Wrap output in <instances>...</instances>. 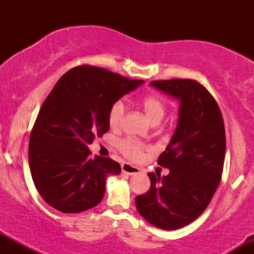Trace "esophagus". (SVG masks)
Instances as JSON below:
<instances>
[{
	"instance_id": "obj_1",
	"label": "esophagus",
	"mask_w": 254,
	"mask_h": 254,
	"mask_svg": "<svg viewBox=\"0 0 254 254\" xmlns=\"http://www.w3.org/2000/svg\"><path fill=\"white\" fill-rule=\"evenodd\" d=\"M122 171H123L125 174H129V176L139 173V168L136 167V166L130 165V164H123V165H122Z\"/></svg>"
}]
</instances>
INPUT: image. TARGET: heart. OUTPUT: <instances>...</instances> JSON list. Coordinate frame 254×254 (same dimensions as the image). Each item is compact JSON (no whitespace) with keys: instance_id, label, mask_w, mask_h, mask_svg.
<instances>
[{"instance_id":"1","label":"heart","mask_w":254,"mask_h":254,"mask_svg":"<svg viewBox=\"0 0 254 254\" xmlns=\"http://www.w3.org/2000/svg\"><path fill=\"white\" fill-rule=\"evenodd\" d=\"M143 109L147 117L150 119L151 123L155 122H161L165 116V105L162 100L156 95H148L142 101ZM125 115V104L122 100L116 101L109 111V123L112 127H121ZM119 149L124 153V155L132 160H138L143 156L144 145L135 139L127 138L119 142Z\"/></svg>"}]
</instances>
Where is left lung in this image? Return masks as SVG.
Instances as JSON below:
<instances>
[{
    "mask_svg": "<svg viewBox=\"0 0 254 254\" xmlns=\"http://www.w3.org/2000/svg\"><path fill=\"white\" fill-rule=\"evenodd\" d=\"M150 86L177 99L179 112L176 131L157 160L170 173H148L150 189L136 197V208L153 226L174 230L196 220L210 203L222 177L226 132L217 103L197 81L173 78Z\"/></svg>",
    "mask_w": 254,
    "mask_h": 254,
    "instance_id": "obj_1",
    "label": "left lung"
}]
</instances>
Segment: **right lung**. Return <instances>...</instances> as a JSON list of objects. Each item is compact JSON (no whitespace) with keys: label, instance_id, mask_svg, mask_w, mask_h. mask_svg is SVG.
I'll return each instance as SVG.
<instances>
[{"label":"right lung","instance_id":"obj_1","mask_svg":"<svg viewBox=\"0 0 254 254\" xmlns=\"http://www.w3.org/2000/svg\"><path fill=\"white\" fill-rule=\"evenodd\" d=\"M142 83L80 65L55 84L38 113L28 145L32 179L49 205L76 214L101 202L106 178L118 176L122 168L110 157L90 159L88 145L109 131L110 107Z\"/></svg>","mask_w":254,"mask_h":254}]
</instances>
